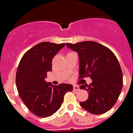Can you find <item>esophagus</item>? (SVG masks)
Listing matches in <instances>:
<instances>
[{
  "mask_svg": "<svg viewBox=\"0 0 133 133\" xmlns=\"http://www.w3.org/2000/svg\"><path fill=\"white\" fill-rule=\"evenodd\" d=\"M73 89H74V91H79V86H73Z\"/></svg>",
  "mask_w": 133,
  "mask_h": 133,
  "instance_id": "esophagus-1",
  "label": "esophagus"
}]
</instances>
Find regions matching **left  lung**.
Here are the masks:
<instances>
[{
  "instance_id": "left-lung-1",
  "label": "left lung",
  "mask_w": 133,
  "mask_h": 133,
  "mask_svg": "<svg viewBox=\"0 0 133 133\" xmlns=\"http://www.w3.org/2000/svg\"><path fill=\"white\" fill-rule=\"evenodd\" d=\"M77 52L79 59V78L90 77L92 83L82 84L81 89L89 93L80 105L90 113L102 114L110 110L123 88V73L117 59L109 49L94 41L66 44Z\"/></svg>"
}]
</instances>
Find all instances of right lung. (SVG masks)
Instances as JSON below:
<instances>
[{
    "mask_svg": "<svg viewBox=\"0 0 133 133\" xmlns=\"http://www.w3.org/2000/svg\"><path fill=\"white\" fill-rule=\"evenodd\" d=\"M65 44L43 42L27 51L21 59L16 72V82L19 96L30 112L47 117L61 106L65 92L72 91L68 84L54 86L45 81L52 71V60Z\"/></svg>",
    "mask_w": 133,
    "mask_h": 133,
    "instance_id": "obj_1",
    "label": "right lung"
}]
</instances>
